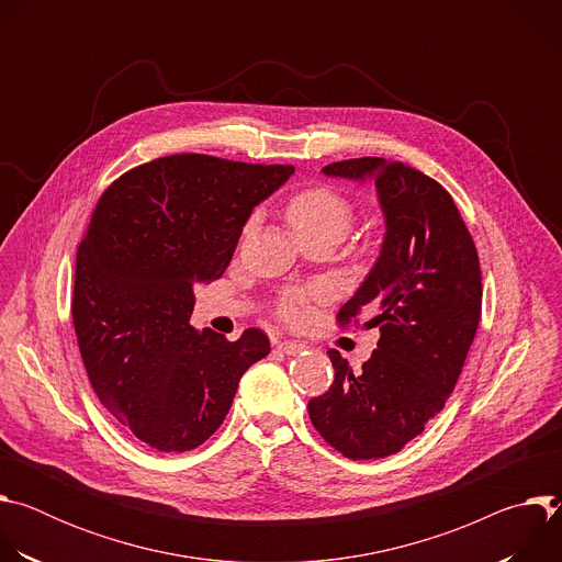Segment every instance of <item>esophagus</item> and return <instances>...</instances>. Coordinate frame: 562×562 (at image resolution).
I'll return each instance as SVG.
<instances>
[{
    "instance_id": "1",
    "label": "esophagus",
    "mask_w": 562,
    "mask_h": 562,
    "mask_svg": "<svg viewBox=\"0 0 562 562\" xmlns=\"http://www.w3.org/2000/svg\"><path fill=\"white\" fill-rule=\"evenodd\" d=\"M302 345H297V342H291V340H284V342H278V351H282V353H286V356H297V353H302Z\"/></svg>"
}]
</instances>
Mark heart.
I'll return each mask as SVG.
<instances>
[{
	"mask_svg": "<svg viewBox=\"0 0 562 562\" xmlns=\"http://www.w3.org/2000/svg\"><path fill=\"white\" fill-rule=\"evenodd\" d=\"M284 217L295 235V239H313V237H327L334 245L349 233L356 220V204L340 191L315 184L293 193L286 200ZM256 217H251L245 226V235L251 233ZM311 293L291 289L280 300V315L286 323L295 325L306 313V300Z\"/></svg>",
	"mask_w": 562,
	"mask_h": 562,
	"instance_id": "1",
	"label": "heart"
}]
</instances>
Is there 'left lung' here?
Segmentation results:
<instances>
[{
  "label": "left lung",
  "instance_id": "8db88e82",
  "mask_svg": "<svg viewBox=\"0 0 562 562\" xmlns=\"http://www.w3.org/2000/svg\"><path fill=\"white\" fill-rule=\"evenodd\" d=\"M329 178L373 180L384 213L378 262L340 308L378 327L373 356L353 371L336 351L327 393L308 400L317 434L351 460L397 453L445 407L473 342L483 278L473 239L453 198L429 176L384 157H358L323 169Z\"/></svg>",
  "mask_w": 562,
  "mask_h": 562
}]
</instances>
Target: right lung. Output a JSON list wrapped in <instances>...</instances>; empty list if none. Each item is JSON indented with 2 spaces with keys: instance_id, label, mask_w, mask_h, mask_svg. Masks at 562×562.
I'll return each mask as SVG.
<instances>
[{
  "instance_id": "right-lung-1",
  "label": "right lung",
  "mask_w": 562,
  "mask_h": 562,
  "mask_svg": "<svg viewBox=\"0 0 562 562\" xmlns=\"http://www.w3.org/2000/svg\"><path fill=\"white\" fill-rule=\"evenodd\" d=\"M293 167L184 153L153 159L100 198L77 247L72 325L100 403L157 451L200 447L243 373L271 345L191 327L193 286L222 278L254 206Z\"/></svg>"
}]
</instances>
